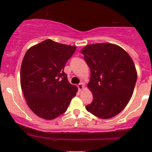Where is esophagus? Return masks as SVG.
Here are the masks:
<instances>
[{
  "mask_svg": "<svg viewBox=\"0 0 152 152\" xmlns=\"http://www.w3.org/2000/svg\"><path fill=\"white\" fill-rule=\"evenodd\" d=\"M77 86H78V90H79V91H81V90L83 89V83H78Z\"/></svg>",
  "mask_w": 152,
  "mask_h": 152,
  "instance_id": "1",
  "label": "esophagus"
}]
</instances>
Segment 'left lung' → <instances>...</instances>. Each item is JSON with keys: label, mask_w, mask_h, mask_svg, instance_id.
Returning <instances> with one entry per match:
<instances>
[{"label": "left lung", "mask_w": 152, "mask_h": 152, "mask_svg": "<svg viewBox=\"0 0 152 152\" xmlns=\"http://www.w3.org/2000/svg\"><path fill=\"white\" fill-rule=\"evenodd\" d=\"M81 53L90 68L88 87L94 97L86 110L104 119L114 117L133 94L137 79L133 60L121 47L109 43L88 45Z\"/></svg>", "instance_id": "1"}]
</instances>
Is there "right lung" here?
Returning a JSON list of instances; mask_svg holds the SVG:
<instances>
[{
    "label": "right lung",
    "instance_id": "1",
    "mask_svg": "<svg viewBox=\"0 0 152 152\" xmlns=\"http://www.w3.org/2000/svg\"><path fill=\"white\" fill-rule=\"evenodd\" d=\"M76 46L47 39L27 50L20 68V86L28 106L39 117L51 120L66 112L77 87L64 69Z\"/></svg>",
    "mask_w": 152,
    "mask_h": 152
}]
</instances>
